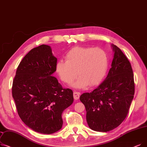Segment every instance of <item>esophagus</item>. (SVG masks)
Returning a JSON list of instances; mask_svg holds the SVG:
<instances>
[{
  "label": "esophagus",
  "instance_id": "esophagus-1",
  "mask_svg": "<svg viewBox=\"0 0 147 147\" xmlns=\"http://www.w3.org/2000/svg\"><path fill=\"white\" fill-rule=\"evenodd\" d=\"M73 96H74V98L75 99V100H78L79 98V97H80V93L79 92H76V91H74V92H73Z\"/></svg>",
  "mask_w": 147,
  "mask_h": 147
}]
</instances>
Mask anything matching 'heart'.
Here are the masks:
<instances>
[{
	"label": "heart",
	"mask_w": 147,
	"mask_h": 147,
	"mask_svg": "<svg viewBox=\"0 0 147 147\" xmlns=\"http://www.w3.org/2000/svg\"><path fill=\"white\" fill-rule=\"evenodd\" d=\"M65 59L57 62L56 73L61 80L68 84L78 74L79 78L72 85L77 89L98 84L107 71V55L100 48L76 47L68 52Z\"/></svg>",
	"instance_id": "b5f03b06"
}]
</instances>
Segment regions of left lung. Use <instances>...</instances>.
<instances>
[{
	"mask_svg": "<svg viewBox=\"0 0 147 147\" xmlns=\"http://www.w3.org/2000/svg\"><path fill=\"white\" fill-rule=\"evenodd\" d=\"M113 52L111 68L104 81L80 100L85 105L86 121L92 130L107 132L125 118L134 97L135 83L130 63L119 48L111 44Z\"/></svg>",
	"mask_w": 147,
	"mask_h": 147,
	"instance_id": "8db88e82",
	"label": "left lung"
}]
</instances>
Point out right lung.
<instances>
[{
	"mask_svg": "<svg viewBox=\"0 0 147 147\" xmlns=\"http://www.w3.org/2000/svg\"><path fill=\"white\" fill-rule=\"evenodd\" d=\"M56 63L50 46L35 47L20 62L12 83L19 117L31 129L47 135L61 129L62 113L74 100L71 89H63L53 76Z\"/></svg>",
	"mask_w": 147,
	"mask_h": 147,
	"instance_id": "obj_1",
	"label": "right lung"
}]
</instances>
